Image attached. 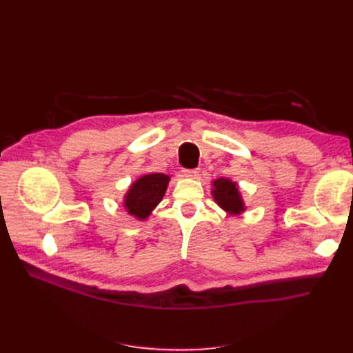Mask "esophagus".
Instances as JSON below:
<instances>
[{"instance_id": "1", "label": "esophagus", "mask_w": 353, "mask_h": 353, "mask_svg": "<svg viewBox=\"0 0 353 353\" xmlns=\"http://www.w3.org/2000/svg\"><path fill=\"white\" fill-rule=\"evenodd\" d=\"M199 172H200V170H197V169H184L183 175L185 178H190V179H196L199 176Z\"/></svg>"}]
</instances>
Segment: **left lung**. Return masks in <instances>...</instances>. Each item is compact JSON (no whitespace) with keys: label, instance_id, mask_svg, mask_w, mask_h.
I'll list each match as a JSON object with an SVG mask.
<instances>
[{"label":"left lung","instance_id":"1","mask_svg":"<svg viewBox=\"0 0 353 353\" xmlns=\"http://www.w3.org/2000/svg\"><path fill=\"white\" fill-rule=\"evenodd\" d=\"M212 184H213V188H212L213 200H215L216 205L221 209L225 210L228 215L237 216L245 210L237 183H234V181L228 178H218L213 181Z\"/></svg>","mask_w":353,"mask_h":353}]
</instances>
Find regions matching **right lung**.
<instances>
[{"mask_svg":"<svg viewBox=\"0 0 353 353\" xmlns=\"http://www.w3.org/2000/svg\"><path fill=\"white\" fill-rule=\"evenodd\" d=\"M169 181L170 176L165 174H145L138 178L123 197L126 212L138 221L147 219L162 201Z\"/></svg>","mask_w":353,"mask_h":353,"instance_id":"obj_1","label":"right lung"}]
</instances>
